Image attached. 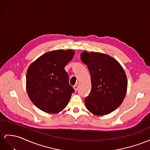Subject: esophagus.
<instances>
[{
  "mask_svg": "<svg viewBox=\"0 0 150 150\" xmlns=\"http://www.w3.org/2000/svg\"><path fill=\"white\" fill-rule=\"evenodd\" d=\"M73 88H74V89L75 91H77L78 88H79V83H76V85L73 86Z\"/></svg>",
  "mask_w": 150,
  "mask_h": 150,
  "instance_id": "34e87169",
  "label": "esophagus"
}]
</instances>
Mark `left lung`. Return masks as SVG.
<instances>
[{"instance_id": "left-lung-1", "label": "left lung", "mask_w": 150, "mask_h": 150, "mask_svg": "<svg viewBox=\"0 0 150 150\" xmlns=\"http://www.w3.org/2000/svg\"><path fill=\"white\" fill-rule=\"evenodd\" d=\"M90 73L92 90L85 98L86 109L97 116L108 115L122 104L127 90V78L115 58L100 52L81 54Z\"/></svg>"}]
</instances>
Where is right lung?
Wrapping results in <instances>:
<instances>
[{"mask_svg":"<svg viewBox=\"0 0 150 150\" xmlns=\"http://www.w3.org/2000/svg\"><path fill=\"white\" fill-rule=\"evenodd\" d=\"M75 54L73 50H57L42 54L29 65L27 92L36 107L47 113H58L67 106L74 92L64 67Z\"/></svg>","mask_w":150,"mask_h":150,"instance_id":"add662e5","label":"right lung"}]
</instances>
